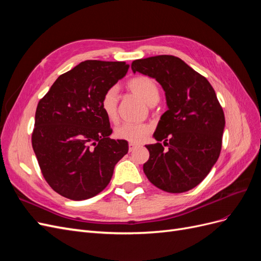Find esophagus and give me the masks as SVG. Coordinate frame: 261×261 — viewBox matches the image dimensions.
Wrapping results in <instances>:
<instances>
[{"instance_id":"esophagus-1","label":"esophagus","mask_w":261,"mask_h":261,"mask_svg":"<svg viewBox=\"0 0 261 261\" xmlns=\"http://www.w3.org/2000/svg\"><path fill=\"white\" fill-rule=\"evenodd\" d=\"M137 147H138L137 144H134V143H129L128 144V150H129V151H133V150L135 149V148H137Z\"/></svg>"}]
</instances>
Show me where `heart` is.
<instances>
[{
  "instance_id": "obj_1",
  "label": "heart",
  "mask_w": 261,
  "mask_h": 261,
  "mask_svg": "<svg viewBox=\"0 0 261 261\" xmlns=\"http://www.w3.org/2000/svg\"><path fill=\"white\" fill-rule=\"evenodd\" d=\"M126 88L130 92L143 99L147 105L153 106L159 100V88L155 82L148 76H136L126 84ZM102 112L110 121H115L117 117V96L114 88L108 89L100 100ZM152 130V126L147 123H123L114 130V135L118 139L129 143H141Z\"/></svg>"
}]
</instances>
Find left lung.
Instances as JSON below:
<instances>
[{
  "mask_svg": "<svg viewBox=\"0 0 261 261\" xmlns=\"http://www.w3.org/2000/svg\"><path fill=\"white\" fill-rule=\"evenodd\" d=\"M132 69L155 78L169 108L153 134L158 143L146 145L145 174L164 192H187L209 174L221 152L225 118L216 91L206 77L173 55L135 60Z\"/></svg>",
  "mask_w": 261,
  "mask_h": 261,
  "instance_id": "left-lung-1",
  "label": "left lung"
}]
</instances>
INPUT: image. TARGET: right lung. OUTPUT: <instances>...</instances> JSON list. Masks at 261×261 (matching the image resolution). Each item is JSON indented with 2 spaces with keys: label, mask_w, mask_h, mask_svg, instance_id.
I'll list each match as a JSON object with an SVG mask.
<instances>
[{
  "label": "right lung",
  "mask_w": 261,
  "mask_h": 261,
  "mask_svg": "<svg viewBox=\"0 0 261 261\" xmlns=\"http://www.w3.org/2000/svg\"><path fill=\"white\" fill-rule=\"evenodd\" d=\"M128 67L125 62H82L39 101L31 144L46 183L65 198L85 200L103 191L128 151L127 141L110 138L112 128L100 107Z\"/></svg>",
  "instance_id": "obj_1"
}]
</instances>
